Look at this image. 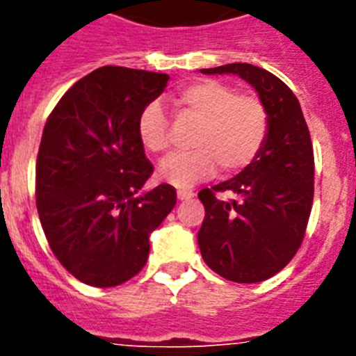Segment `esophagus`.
<instances>
[{
    "label": "esophagus",
    "mask_w": 356,
    "mask_h": 356,
    "mask_svg": "<svg viewBox=\"0 0 356 356\" xmlns=\"http://www.w3.org/2000/svg\"><path fill=\"white\" fill-rule=\"evenodd\" d=\"M194 192H192V190H177V197L181 201H184V200H192V197H194Z\"/></svg>",
    "instance_id": "esophagus-1"
}]
</instances>
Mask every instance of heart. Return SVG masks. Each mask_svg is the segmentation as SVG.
Instances as JSON below:
<instances>
[{"label": "heart", "mask_w": 356, "mask_h": 356, "mask_svg": "<svg viewBox=\"0 0 356 356\" xmlns=\"http://www.w3.org/2000/svg\"><path fill=\"white\" fill-rule=\"evenodd\" d=\"M177 103L184 113L200 120L190 140L194 147L168 156L161 164L162 181L173 186H192L197 181L220 175H236L248 170L264 149L270 136V114L254 94H238L227 83L200 79L183 86ZM140 144L151 153L170 149V123L159 103H147L136 123Z\"/></svg>", "instance_id": "heart-1"}]
</instances>
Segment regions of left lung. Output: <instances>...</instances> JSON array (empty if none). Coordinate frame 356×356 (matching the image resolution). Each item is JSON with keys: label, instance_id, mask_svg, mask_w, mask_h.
<instances>
[{"label": "left lung", "instance_id": "1", "mask_svg": "<svg viewBox=\"0 0 356 356\" xmlns=\"http://www.w3.org/2000/svg\"><path fill=\"white\" fill-rule=\"evenodd\" d=\"M201 72L240 75L270 114V136L259 159L236 177L197 194L205 205L197 233L201 257L227 281H266L296 257L307 233L314 200L309 127L298 97L268 70L234 63ZM216 193L232 197L220 200Z\"/></svg>", "mask_w": 356, "mask_h": 356}]
</instances>
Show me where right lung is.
<instances>
[{
    "mask_svg": "<svg viewBox=\"0 0 356 356\" xmlns=\"http://www.w3.org/2000/svg\"><path fill=\"white\" fill-rule=\"evenodd\" d=\"M170 75L103 66L47 116L36 156V209L53 254L85 284L118 286L147 262L149 234L177 203L172 184L140 188L153 164L140 144L142 108Z\"/></svg>",
    "mask_w": 356,
    "mask_h": 356,
    "instance_id": "obj_1",
    "label": "right lung"
}]
</instances>
